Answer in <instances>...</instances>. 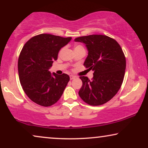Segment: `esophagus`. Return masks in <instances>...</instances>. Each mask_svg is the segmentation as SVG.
Returning a JSON list of instances; mask_svg holds the SVG:
<instances>
[{
	"label": "esophagus",
	"mask_w": 148,
	"mask_h": 148,
	"mask_svg": "<svg viewBox=\"0 0 148 148\" xmlns=\"http://www.w3.org/2000/svg\"><path fill=\"white\" fill-rule=\"evenodd\" d=\"M76 78V76H74V75H70V79L72 80V79H74Z\"/></svg>",
	"instance_id": "1"
}]
</instances>
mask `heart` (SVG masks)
<instances>
[{
  "label": "heart",
  "mask_w": 148,
  "mask_h": 148,
  "mask_svg": "<svg viewBox=\"0 0 148 148\" xmlns=\"http://www.w3.org/2000/svg\"><path fill=\"white\" fill-rule=\"evenodd\" d=\"M79 48H83V47H82V46H75V47L74 50L79 49Z\"/></svg>",
  "instance_id": "1"
}]
</instances>
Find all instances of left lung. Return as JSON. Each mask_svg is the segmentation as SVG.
<instances>
[{
  "instance_id": "obj_1",
  "label": "left lung",
  "mask_w": 148,
  "mask_h": 148,
  "mask_svg": "<svg viewBox=\"0 0 148 148\" xmlns=\"http://www.w3.org/2000/svg\"><path fill=\"white\" fill-rule=\"evenodd\" d=\"M86 45L88 55L84 64L94 71L90 81L81 76L83 85L80 98L92 106H100L110 100L121 88L125 76L126 60L116 40L104 35H90L75 39Z\"/></svg>"
}]
</instances>
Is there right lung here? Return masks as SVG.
<instances>
[{
    "label": "right lung",
    "instance_id": "right-lung-1",
    "mask_svg": "<svg viewBox=\"0 0 148 148\" xmlns=\"http://www.w3.org/2000/svg\"><path fill=\"white\" fill-rule=\"evenodd\" d=\"M71 39L42 34L32 38L22 48L18 60L19 80L23 91L34 102L50 106L61 97L69 76L51 73L49 69L57 60L59 50Z\"/></svg>",
    "mask_w": 148,
    "mask_h": 148
}]
</instances>
